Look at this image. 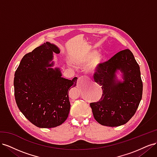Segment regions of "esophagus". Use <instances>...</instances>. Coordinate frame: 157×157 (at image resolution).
Segmentation results:
<instances>
[{
    "mask_svg": "<svg viewBox=\"0 0 157 157\" xmlns=\"http://www.w3.org/2000/svg\"><path fill=\"white\" fill-rule=\"evenodd\" d=\"M80 80H81L82 81V80H86V78H85L83 77H82L80 78Z\"/></svg>",
    "mask_w": 157,
    "mask_h": 157,
    "instance_id": "obj_1",
    "label": "esophagus"
}]
</instances>
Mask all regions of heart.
I'll return each mask as SVG.
<instances>
[{"label":"heart","instance_id":"1","mask_svg":"<svg viewBox=\"0 0 157 157\" xmlns=\"http://www.w3.org/2000/svg\"><path fill=\"white\" fill-rule=\"evenodd\" d=\"M96 51H91L82 58V63L84 65H89L87 67L88 73L94 74L103 62V56L101 54L96 55Z\"/></svg>","mask_w":157,"mask_h":157}]
</instances>
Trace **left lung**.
I'll return each instance as SVG.
<instances>
[{
    "instance_id": "left-lung-1",
    "label": "left lung",
    "mask_w": 157,
    "mask_h": 157,
    "mask_svg": "<svg viewBox=\"0 0 157 157\" xmlns=\"http://www.w3.org/2000/svg\"><path fill=\"white\" fill-rule=\"evenodd\" d=\"M118 72L122 80L117 77ZM94 77L103 90L100 100L90 103L95 119L111 127L126 124L136 113L143 93L140 66L132 52H118L99 65Z\"/></svg>"
}]
</instances>
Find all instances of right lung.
Segmentation results:
<instances>
[{
    "label": "right lung",
    "mask_w": 157,
    "mask_h": 157,
    "mask_svg": "<svg viewBox=\"0 0 157 157\" xmlns=\"http://www.w3.org/2000/svg\"><path fill=\"white\" fill-rule=\"evenodd\" d=\"M54 53L59 54V48L46 42L23 56L14 74L17 105L39 128H54L65 121L71 107L68 91L77 84V77L65 78L59 67H52Z\"/></svg>",
    "instance_id": "obj_1"
}]
</instances>
